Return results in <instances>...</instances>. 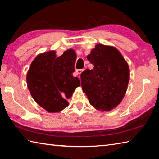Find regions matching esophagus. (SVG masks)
Returning <instances> with one entry per match:
<instances>
[{
  "instance_id": "esophagus-1",
  "label": "esophagus",
  "mask_w": 159,
  "mask_h": 159,
  "mask_svg": "<svg viewBox=\"0 0 159 159\" xmlns=\"http://www.w3.org/2000/svg\"><path fill=\"white\" fill-rule=\"evenodd\" d=\"M83 71V69H77L76 71V74H79V75H80V74L82 73V71Z\"/></svg>"
}]
</instances>
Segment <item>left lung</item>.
I'll return each instance as SVG.
<instances>
[{"label": "left lung", "mask_w": 159, "mask_h": 159, "mask_svg": "<svg viewBox=\"0 0 159 159\" xmlns=\"http://www.w3.org/2000/svg\"><path fill=\"white\" fill-rule=\"evenodd\" d=\"M87 59L94 65L80 74L83 91L96 109L109 111L122 101L127 90L130 69L120 51L98 44Z\"/></svg>", "instance_id": "8db88e82"}]
</instances>
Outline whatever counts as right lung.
<instances>
[{
    "mask_svg": "<svg viewBox=\"0 0 159 159\" xmlns=\"http://www.w3.org/2000/svg\"><path fill=\"white\" fill-rule=\"evenodd\" d=\"M76 55L72 49L57 57L55 50L38 55L26 75L28 89L39 105L50 113L60 112L69 105L75 89L80 85L74 77Z\"/></svg>",
    "mask_w": 159,
    "mask_h": 159,
    "instance_id": "add662e5",
    "label": "right lung"
}]
</instances>
